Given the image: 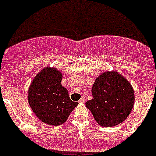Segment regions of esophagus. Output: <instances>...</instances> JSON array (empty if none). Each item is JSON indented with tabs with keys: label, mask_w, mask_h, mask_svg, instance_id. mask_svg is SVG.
Here are the masks:
<instances>
[{
	"label": "esophagus",
	"mask_w": 156,
	"mask_h": 156,
	"mask_svg": "<svg viewBox=\"0 0 156 156\" xmlns=\"http://www.w3.org/2000/svg\"><path fill=\"white\" fill-rule=\"evenodd\" d=\"M85 101H86V98H85V97L83 96L81 98H80V100H79V102H80V103H83V102H84Z\"/></svg>",
	"instance_id": "34e87169"
}]
</instances>
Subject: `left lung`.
<instances>
[{
    "label": "left lung",
    "instance_id": "left-lung-1",
    "mask_svg": "<svg viewBox=\"0 0 156 156\" xmlns=\"http://www.w3.org/2000/svg\"><path fill=\"white\" fill-rule=\"evenodd\" d=\"M93 98L86 102L96 122L111 127L124 122L133 108L135 94L131 83L116 71L102 73L92 88Z\"/></svg>",
    "mask_w": 156,
    "mask_h": 156
}]
</instances>
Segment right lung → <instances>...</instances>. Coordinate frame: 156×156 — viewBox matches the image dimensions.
Listing matches in <instances>:
<instances>
[{"mask_svg":"<svg viewBox=\"0 0 156 156\" xmlns=\"http://www.w3.org/2000/svg\"><path fill=\"white\" fill-rule=\"evenodd\" d=\"M62 73L46 67L34 77L28 90V101L37 117L46 124L59 126L66 122L78 102L69 98L61 84Z\"/></svg>","mask_w":156,"mask_h":156,"instance_id":"add662e5","label":"right lung"}]
</instances>
